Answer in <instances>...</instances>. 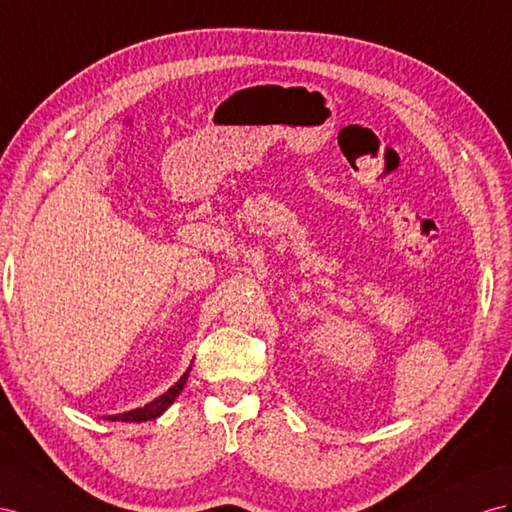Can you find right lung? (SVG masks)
<instances>
[{"label": "right lung", "mask_w": 512, "mask_h": 512, "mask_svg": "<svg viewBox=\"0 0 512 512\" xmlns=\"http://www.w3.org/2000/svg\"><path fill=\"white\" fill-rule=\"evenodd\" d=\"M188 374H190V368L183 372V376L179 378V381L170 387L166 393H162L160 398H155L153 402H149V404H144L142 409H131V411H127V413H116V415H108L106 419H110V422H149V419H155V417H160L170 404L175 402V398L179 396L181 393V389H183V385H186V381H188Z\"/></svg>", "instance_id": "obj_1"}]
</instances>
